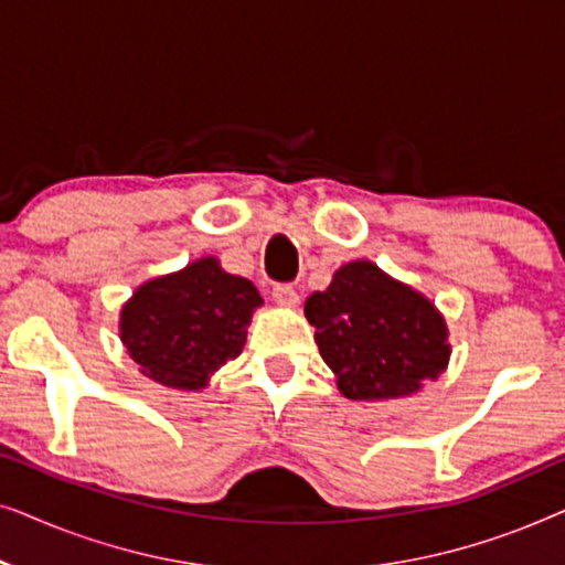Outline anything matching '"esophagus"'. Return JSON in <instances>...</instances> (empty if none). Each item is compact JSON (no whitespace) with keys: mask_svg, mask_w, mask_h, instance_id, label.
I'll list each match as a JSON object with an SVG mask.
<instances>
[{"mask_svg":"<svg viewBox=\"0 0 565 565\" xmlns=\"http://www.w3.org/2000/svg\"><path fill=\"white\" fill-rule=\"evenodd\" d=\"M273 300H275L277 306H282V308H296L300 303L298 292L292 290L290 285H277V288L273 290Z\"/></svg>","mask_w":565,"mask_h":565,"instance_id":"esophagus-1","label":"esophagus"}]
</instances>
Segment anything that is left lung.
<instances>
[{"instance_id":"left-lung-1","label":"left lung","mask_w":565,"mask_h":565,"mask_svg":"<svg viewBox=\"0 0 565 565\" xmlns=\"http://www.w3.org/2000/svg\"><path fill=\"white\" fill-rule=\"evenodd\" d=\"M303 311L337 388L350 401L408 398L450 362V329L437 306L370 259L339 267Z\"/></svg>"}]
</instances>
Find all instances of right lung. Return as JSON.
Masks as SVG:
<instances>
[{
  "mask_svg": "<svg viewBox=\"0 0 565 565\" xmlns=\"http://www.w3.org/2000/svg\"><path fill=\"white\" fill-rule=\"evenodd\" d=\"M265 303L246 277L218 257L138 285L120 308V342L138 373L174 391H203L211 375L242 354L252 313Z\"/></svg>",
  "mask_w": 565,
  "mask_h": 565,
  "instance_id": "1",
  "label": "right lung"
}]
</instances>
